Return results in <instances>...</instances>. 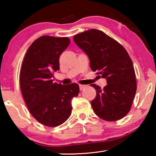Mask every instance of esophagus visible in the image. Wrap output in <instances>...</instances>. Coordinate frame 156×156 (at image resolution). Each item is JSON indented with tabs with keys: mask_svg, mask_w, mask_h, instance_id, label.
<instances>
[{
	"mask_svg": "<svg viewBox=\"0 0 156 156\" xmlns=\"http://www.w3.org/2000/svg\"><path fill=\"white\" fill-rule=\"evenodd\" d=\"M79 87H80V90H83L86 87V85H83V84H79Z\"/></svg>",
	"mask_w": 156,
	"mask_h": 156,
	"instance_id": "esophagus-1",
	"label": "esophagus"
}]
</instances>
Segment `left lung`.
Returning <instances> with one entry per match:
<instances>
[{
	"label": "left lung",
	"mask_w": 156,
	"mask_h": 156,
	"mask_svg": "<svg viewBox=\"0 0 156 156\" xmlns=\"http://www.w3.org/2000/svg\"><path fill=\"white\" fill-rule=\"evenodd\" d=\"M73 41L88 56L91 70L107 80L103 89L91 84L96 91L91 102L94 113L106 121L122 119L130 111L137 89L133 62L126 50L95 29L74 36Z\"/></svg>",
	"instance_id": "obj_1"
}]
</instances>
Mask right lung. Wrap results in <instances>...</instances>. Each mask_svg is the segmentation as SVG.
Wrapping results in <instances>:
<instances>
[{"mask_svg":"<svg viewBox=\"0 0 156 156\" xmlns=\"http://www.w3.org/2000/svg\"><path fill=\"white\" fill-rule=\"evenodd\" d=\"M69 44L67 37L41 36L28 48L21 67L20 87L28 110L38 122L50 127L69 118L71 100L80 91L76 83L62 85L51 80L60 69V55Z\"/></svg>","mask_w":156,"mask_h":156,"instance_id":"right-lung-1","label":"right lung"}]
</instances>
